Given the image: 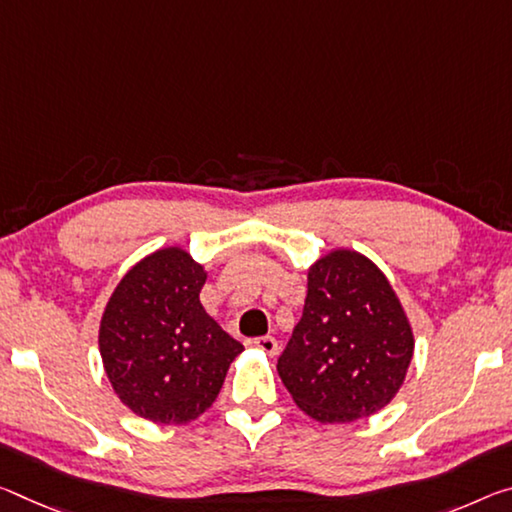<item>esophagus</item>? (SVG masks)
I'll use <instances>...</instances> for the list:
<instances>
[{
  "label": "esophagus",
  "mask_w": 512,
  "mask_h": 512,
  "mask_svg": "<svg viewBox=\"0 0 512 512\" xmlns=\"http://www.w3.org/2000/svg\"><path fill=\"white\" fill-rule=\"evenodd\" d=\"M248 346L259 348V351H264L266 355H278V339L275 337H255V339H248Z\"/></svg>",
  "instance_id": "34e87169"
}]
</instances>
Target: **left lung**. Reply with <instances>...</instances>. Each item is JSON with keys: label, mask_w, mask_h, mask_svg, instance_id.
I'll return each mask as SVG.
<instances>
[{"label": "left lung", "mask_w": 512, "mask_h": 512, "mask_svg": "<svg viewBox=\"0 0 512 512\" xmlns=\"http://www.w3.org/2000/svg\"><path fill=\"white\" fill-rule=\"evenodd\" d=\"M415 335L385 273L335 248L307 271L303 316L278 360L291 399L321 424L383 410L408 373Z\"/></svg>", "instance_id": "left-lung-1"}]
</instances>
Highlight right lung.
Returning <instances> with one entry per match:
<instances>
[{
    "mask_svg": "<svg viewBox=\"0 0 512 512\" xmlns=\"http://www.w3.org/2000/svg\"><path fill=\"white\" fill-rule=\"evenodd\" d=\"M205 280V266L168 246L134 264L104 307L97 344L109 383L154 424L198 419L243 351L202 307Z\"/></svg>",
    "mask_w": 512,
    "mask_h": 512,
    "instance_id": "right-lung-1",
    "label": "right lung"
}]
</instances>
